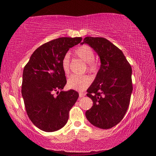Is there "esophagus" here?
Listing matches in <instances>:
<instances>
[{"mask_svg": "<svg viewBox=\"0 0 156 156\" xmlns=\"http://www.w3.org/2000/svg\"><path fill=\"white\" fill-rule=\"evenodd\" d=\"M79 96H80V98H82L83 97H84L85 94L84 93H82V92H80V93H79Z\"/></svg>", "mask_w": 156, "mask_h": 156, "instance_id": "34e87169", "label": "esophagus"}]
</instances>
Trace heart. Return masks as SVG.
I'll return each mask as SVG.
<instances>
[{
  "label": "heart",
  "mask_w": 156,
  "mask_h": 156,
  "mask_svg": "<svg viewBox=\"0 0 156 156\" xmlns=\"http://www.w3.org/2000/svg\"><path fill=\"white\" fill-rule=\"evenodd\" d=\"M74 54L79 58L87 62V69L89 72L95 73L99 69V64L94 60V52L92 48L87 44H82L74 50ZM69 55L67 54L63 57L62 60V67L66 74L69 72ZM91 83V78L88 75H73L70 76L67 80V85L70 89L75 90H84L88 87Z\"/></svg>",
  "instance_id": "1"
}]
</instances>
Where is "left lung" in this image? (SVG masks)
<instances>
[{
    "mask_svg": "<svg viewBox=\"0 0 156 156\" xmlns=\"http://www.w3.org/2000/svg\"><path fill=\"white\" fill-rule=\"evenodd\" d=\"M87 43L99 55L101 67L87 96L93 106L86 112L91 124L108 129L122 120L129 106L133 84L131 66L120 49L104 37H87Z\"/></svg>",
    "mask_w": 156,
    "mask_h": 156,
    "instance_id": "obj_1",
    "label": "left lung"
}]
</instances>
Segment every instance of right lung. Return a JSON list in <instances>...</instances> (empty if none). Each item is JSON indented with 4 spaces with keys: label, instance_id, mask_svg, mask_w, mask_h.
<instances>
[{
    "label": "right lung",
    "instance_id": "right-lung-1",
    "mask_svg": "<svg viewBox=\"0 0 156 156\" xmlns=\"http://www.w3.org/2000/svg\"><path fill=\"white\" fill-rule=\"evenodd\" d=\"M82 40L59 37L46 42L33 53L25 66L21 92L25 109L33 124L42 131L53 132L62 129L78 99L77 91H62L67 83L62 60L69 49Z\"/></svg>",
    "mask_w": 156,
    "mask_h": 156
}]
</instances>
